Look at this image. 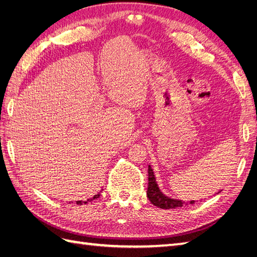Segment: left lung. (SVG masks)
Returning a JSON list of instances; mask_svg holds the SVG:
<instances>
[{
	"instance_id": "obj_1",
	"label": "left lung",
	"mask_w": 257,
	"mask_h": 257,
	"mask_svg": "<svg viewBox=\"0 0 257 257\" xmlns=\"http://www.w3.org/2000/svg\"><path fill=\"white\" fill-rule=\"evenodd\" d=\"M148 190H147V196H148L149 201L152 204L160 207V209H176V207H181L183 205L193 204L194 200H191L190 202H185L179 199H173L163 194L162 191L158 187L157 180L155 177L154 170H152L151 166L148 167Z\"/></svg>"
}]
</instances>
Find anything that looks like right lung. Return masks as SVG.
Segmentation results:
<instances>
[{"mask_svg":"<svg viewBox=\"0 0 257 257\" xmlns=\"http://www.w3.org/2000/svg\"><path fill=\"white\" fill-rule=\"evenodd\" d=\"M99 193H97V194H95L94 196H92V198H90V199H88L87 201H76V204H78V205H83V204H86V203H88V202H91L92 200H95V199H97V198H99Z\"/></svg>","mask_w":257,"mask_h":257,"instance_id":"obj_1","label":"right lung"}]
</instances>
